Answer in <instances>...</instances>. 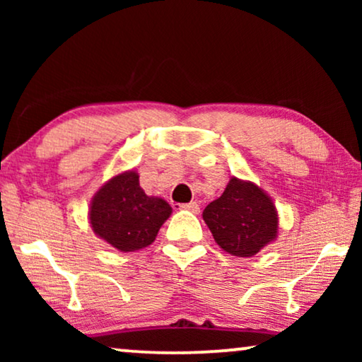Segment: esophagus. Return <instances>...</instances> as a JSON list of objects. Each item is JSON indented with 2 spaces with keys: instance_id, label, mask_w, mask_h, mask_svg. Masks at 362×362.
<instances>
[{
  "instance_id": "1",
  "label": "esophagus",
  "mask_w": 362,
  "mask_h": 362,
  "mask_svg": "<svg viewBox=\"0 0 362 362\" xmlns=\"http://www.w3.org/2000/svg\"><path fill=\"white\" fill-rule=\"evenodd\" d=\"M180 207H181V209H185V211L194 212V214L199 212V204H197V202H187V204H181Z\"/></svg>"
}]
</instances>
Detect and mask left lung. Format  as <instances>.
Instances as JSON below:
<instances>
[{"mask_svg":"<svg viewBox=\"0 0 362 362\" xmlns=\"http://www.w3.org/2000/svg\"><path fill=\"white\" fill-rule=\"evenodd\" d=\"M221 249L235 257H252L276 237L279 217L274 202L260 187L232 177L219 199L202 212Z\"/></svg>","mask_w":362,"mask_h":362,"instance_id":"1","label":"left lung"}]
</instances>
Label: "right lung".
<instances>
[{
  "instance_id": "1",
  "label": "right lung",
  "mask_w": 362,
  "mask_h": 362,
  "mask_svg": "<svg viewBox=\"0 0 362 362\" xmlns=\"http://www.w3.org/2000/svg\"><path fill=\"white\" fill-rule=\"evenodd\" d=\"M171 214L160 197H150L140 187L136 173L112 177L93 197L90 224L97 235L120 252L148 247Z\"/></svg>"
}]
</instances>
